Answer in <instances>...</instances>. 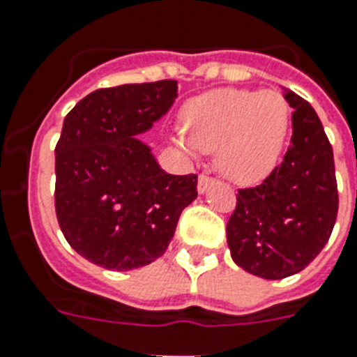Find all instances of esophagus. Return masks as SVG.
I'll return each instance as SVG.
<instances>
[{"instance_id": "esophagus-1", "label": "esophagus", "mask_w": 357, "mask_h": 357, "mask_svg": "<svg viewBox=\"0 0 357 357\" xmlns=\"http://www.w3.org/2000/svg\"><path fill=\"white\" fill-rule=\"evenodd\" d=\"M213 183H214V179L211 178V176H207V174H202V176H199V179H198V192L199 194L207 192L208 187H211Z\"/></svg>"}]
</instances>
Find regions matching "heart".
<instances>
[{"label":"heart","mask_w":357,"mask_h":357,"mask_svg":"<svg viewBox=\"0 0 357 357\" xmlns=\"http://www.w3.org/2000/svg\"><path fill=\"white\" fill-rule=\"evenodd\" d=\"M185 133L174 143L185 153L216 152V167L236 183L268 176L289 130V108L277 91L220 89L192 98L183 112Z\"/></svg>","instance_id":"1"}]
</instances>
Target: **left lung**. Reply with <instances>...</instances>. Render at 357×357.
Here are the masks:
<instances>
[{
  "label": "left lung",
  "instance_id": "1",
  "mask_svg": "<svg viewBox=\"0 0 357 357\" xmlns=\"http://www.w3.org/2000/svg\"><path fill=\"white\" fill-rule=\"evenodd\" d=\"M284 98L294 108L288 152L262 183L238 188L227 222L234 262L268 280L299 273L321 253L339 207L334 152L317 113L286 88Z\"/></svg>",
  "mask_w": 357,
  "mask_h": 357
}]
</instances>
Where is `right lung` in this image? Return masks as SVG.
I'll return each mask as SVG.
<instances>
[{"instance_id": "1", "label": "right lung", "mask_w": 357, "mask_h": 357, "mask_svg": "<svg viewBox=\"0 0 357 357\" xmlns=\"http://www.w3.org/2000/svg\"><path fill=\"white\" fill-rule=\"evenodd\" d=\"M176 80L123 84L86 95L63 119L54 149V208L69 245L112 271L167 251L198 176H172L137 139L169 112Z\"/></svg>"}]
</instances>
